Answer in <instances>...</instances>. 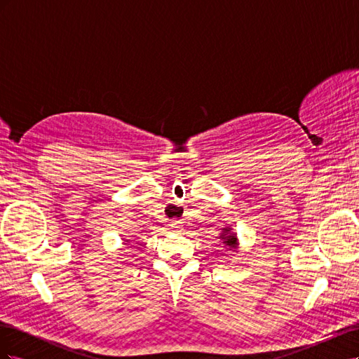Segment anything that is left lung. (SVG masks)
Returning <instances> with one entry per match:
<instances>
[{
  "mask_svg": "<svg viewBox=\"0 0 359 359\" xmlns=\"http://www.w3.org/2000/svg\"><path fill=\"white\" fill-rule=\"evenodd\" d=\"M220 238L223 240V243L227 245V250L236 248V238H235V235H229V236H227V235L224 233V235H222Z\"/></svg>",
  "mask_w": 359,
  "mask_h": 359,
  "instance_id": "1",
  "label": "left lung"
}]
</instances>
